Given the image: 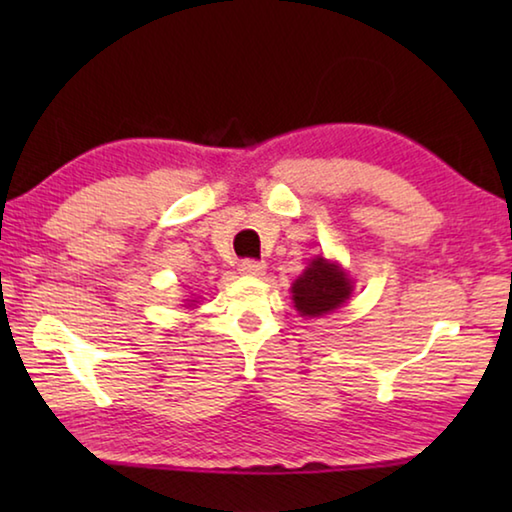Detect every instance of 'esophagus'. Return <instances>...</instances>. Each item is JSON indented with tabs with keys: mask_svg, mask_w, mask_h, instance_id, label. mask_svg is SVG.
I'll return each instance as SVG.
<instances>
[{
	"mask_svg": "<svg viewBox=\"0 0 512 512\" xmlns=\"http://www.w3.org/2000/svg\"><path fill=\"white\" fill-rule=\"evenodd\" d=\"M264 268H266V264L257 262V259H244V262L239 264V271L244 275H262Z\"/></svg>",
	"mask_w": 512,
	"mask_h": 512,
	"instance_id": "1",
	"label": "esophagus"
}]
</instances>
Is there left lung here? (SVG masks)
I'll use <instances>...</instances> for the list:
<instances>
[{
    "mask_svg": "<svg viewBox=\"0 0 512 512\" xmlns=\"http://www.w3.org/2000/svg\"><path fill=\"white\" fill-rule=\"evenodd\" d=\"M293 305L302 316H323L350 298L352 284L339 266L316 257L293 282Z\"/></svg>",
    "mask_w": 512,
    "mask_h": 512,
    "instance_id": "1",
    "label": "left lung"
}]
</instances>
